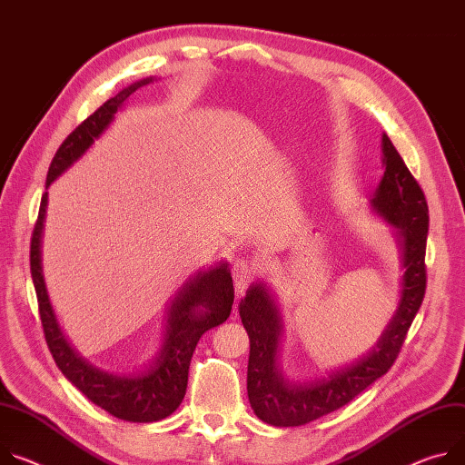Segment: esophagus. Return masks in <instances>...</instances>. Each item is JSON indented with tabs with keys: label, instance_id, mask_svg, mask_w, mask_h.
<instances>
[{
	"label": "esophagus",
	"instance_id": "1",
	"mask_svg": "<svg viewBox=\"0 0 465 465\" xmlns=\"http://www.w3.org/2000/svg\"><path fill=\"white\" fill-rule=\"evenodd\" d=\"M232 272H233V283H235L237 297H242L244 291L248 289V285H250L252 282H254V278L258 276V271H256V267L252 265L250 262L237 260V262L233 263Z\"/></svg>",
	"mask_w": 465,
	"mask_h": 465
}]
</instances>
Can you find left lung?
Returning a JSON list of instances; mask_svg holds the SVG:
<instances>
[{
	"instance_id": "left-lung-1",
	"label": "left lung",
	"mask_w": 465,
	"mask_h": 465,
	"mask_svg": "<svg viewBox=\"0 0 465 465\" xmlns=\"http://www.w3.org/2000/svg\"><path fill=\"white\" fill-rule=\"evenodd\" d=\"M382 153L384 174L372 193L371 209L395 228L393 237L404 271L397 312L367 354L326 376L294 382L282 374L278 363L283 333L278 304L265 282L252 283L239 302V315L250 340L246 390L252 410L267 425L301 427L349 404L390 371L423 302L429 205L386 134H382Z\"/></svg>"
}]
</instances>
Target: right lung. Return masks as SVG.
I'll use <instances>...</instances> for the list:
<instances>
[{"mask_svg": "<svg viewBox=\"0 0 465 465\" xmlns=\"http://www.w3.org/2000/svg\"><path fill=\"white\" fill-rule=\"evenodd\" d=\"M153 81L157 79L146 77L132 83L130 87L122 89L114 98L107 100L85 122L77 125L59 146L50 164L46 189L104 135L125 100ZM46 209L48 193L42 194L38 219L31 237V278L46 343L57 367L89 401L118 419L130 420V423H153V420H161L174 413L185 397L191 358L202 333L223 324L230 317L233 282L228 263L221 262L215 267L198 271L176 291L166 310V324L159 352L148 367L132 374L102 371L74 351L50 302L45 271H42V237H45Z\"/></svg>", "mask_w": 465, "mask_h": 465, "instance_id": "obj_1", "label": "right lung"}]
</instances>
